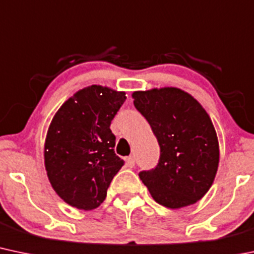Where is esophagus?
I'll list each match as a JSON object with an SVG mask.
<instances>
[{
	"label": "esophagus",
	"instance_id": "34e87169",
	"mask_svg": "<svg viewBox=\"0 0 254 254\" xmlns=\"http://www.w3.org/2000/svg\"><path fill=\"white\" fill-rule=\"evenodd\" d=\"M127 165L129 166V168H133V166H135V158L127 157Z\"/></svg>",
	"mask_w": 254,
	"mask_h": 254
}]
</instances>
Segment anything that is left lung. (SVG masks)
I'll list each match as a JSON object with an SVG mask.
<instances>
[{
  "instance_id": "obj_1",
  "label": "left lung",
  "mask_w": 254,
  "mask_h": 254,
  "mask_svg": "<svg viewBox=\"0 0 254 254\" xmlns=\"http://www.w3.org/2000/svg\"><path fill=\"white\" fill-rule=\"evenodd\" d=\"M133 106L157 136L160 158L138 176L158 204H195L212 186L219 163L217 133L202 106L177 88L135 91Z\"/></svg>"
}]
</instances>
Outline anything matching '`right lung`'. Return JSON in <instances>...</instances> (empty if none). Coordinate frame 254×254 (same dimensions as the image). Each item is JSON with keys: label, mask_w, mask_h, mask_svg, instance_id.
<instances>
[{"label": "right lung", "mask_w": 254, "mask_h": 254, "mask_svg": "<svg viewBox=\"0 0 254 254\" xmlns=\"http://www.w3.org/2000/svg\"><path fill=\"white\" fill-rule=\"evenodd\" d=\"M125 100L123 91L91 85L69 97L53 118L44 164L50 185L68 205L85 211L99 207L124 165L114 153L110 127Z\"/></svg>", "instance_id": "right-lung-1"}]
</instances>
